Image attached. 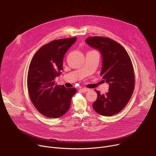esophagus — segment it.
<instances>
[{
  "mask_svg": "<svg viewBox=\"0 0 156 156\" xmlns=\"http://www.w3.org/2000/svg\"><path fill=\"white\" fill-rule=\"evenodd\" d=\"M80 90L81 91V92H83V93H86L87 91H88L89 90V89L88 88H86V87H83V88H81V89H80Z\"/></svg>",
  "mask_w": 156,
  "mask_h": 156,
  "instance_id": "esophagus-1",
  "label": "esophagus"
}]
</instances>
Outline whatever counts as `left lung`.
<instances>
[{
	"mask_svg": "<svg viewBox=\"0 0 156 156\" xmlns=\"http://www.w3.org/2000/svg\"><path fill=\"white\" fill-rule=\"evenodd\" d=\"M86 42L101 52L102 67L100 75L109 84V91L105 94L95 90L98 98L93 107L101 115L112 116L124 108L134 91L135 78L131 58L125 48L110 38L89 37Z\"/></svg>",
	"mask_w": 156,
	"mask_h": 156,
	"instance_id": "obj_1",
	"label": "left lung"
}]
</instances>
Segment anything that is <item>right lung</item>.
Instances as JSON below:
<instances>
[{
    "label": "right lung",
    "mask_w": 156,
    "mask_h": 156,
    "mask_svg": "<svg viewBox=\"0 0 156 156\" xmlns=\"http://www.w3.org/2000/svg\"><path fill=\"white\" fill-rule=\"evenodd\" d=\"M76 37L52 41L42 46L34 55L30 64L27 86L30 98L42 115L59 118L69 110L71 100L76 93L75 87L57 85L55 78L63 70L66 52Z\"/></svg>",
    "instance_id": "right-lung-1"
}]
</instances>
